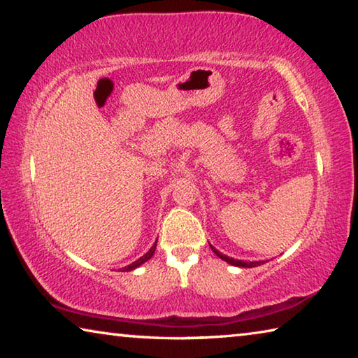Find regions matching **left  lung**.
Here are the masks:
<instances>
[{
  "label": "left lung",
  "mask_w": 358,
  "mask_h": 358,
  "mask_svg": "<svg viewBox=\"0 0 358 358\" xmlns=\"http://www.w3.org/2000/svg\"><path fill=\"white\" fill-rule=\"evenodd\" d=\"M210 248H211V250H213V252L216 254L217 257L222 259V260H226L227 264H230V265H235V266H243V268H251V266H259V265H262V264L265 262V260H256V262H245V260H238V259H234V257L224 256V254L217 251L215 246H211V245H210Z\"/></svg>",
  "instance_id": "left-lung-1"
}]
</instances>
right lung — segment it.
Returning <instances> with one entry per match:
<instances>
[{"instance_id": "right-lung-1", "label": "right lung", "mask_w": 358, "mask_h": 358, "mask_svg": "<svg viewBox=\"0 0 358 358\" xmlns=\"http://www.w3.org/2000/svg\"><path fill=\"white\" fill-rule=\"evenodd\" d=\"M156 243H157V240L155 241V245L150 248L148 252H145L141 259H137V260H134V262H132V264H129L128 266H124V268L121 270V271H132V270H136L137 266H141L142 264L147 262V260H150L151 257H153V254H155V251H156Z\"/></svg>"}]
</instances>
